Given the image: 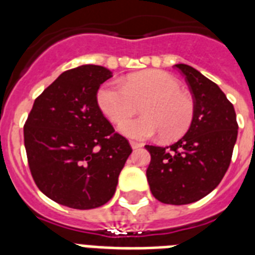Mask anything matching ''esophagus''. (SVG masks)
I'll use <instances>...</instances> for the list:
<instances>
[{
  "label": "esophagus",
  "instance_id": "1",
  "mask_svg": "<svg viewBox=\"0 0 255 255\" xmlns=\"http://www.w3.org/2000/svg\"><path fill=\"white\" fill-rule=\"evenodd\" d=\"M129 144H131L132 149H139V148L143 147V143H139V141H133V140H132V141H129Z\"/></svg>",
  "mask_w": 255,
  "mask_h": 255
}]
</instances>
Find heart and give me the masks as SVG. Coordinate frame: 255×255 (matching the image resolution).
<instances>
[{"label":"heart","mask_w":255,"mask_h":255,"mask_svg":"<svg viewBox=\"0 0 255 255\" xmlns=\"http://www.w3.org/2000/svg\"><path fill=\"white\" fill-rule=\"evenodd\" d=\"M99 108L114 123L128 119L142 106L144 117L126 121L120 132L132 139H148L160 133L176 140L188 132L194 118V99L182 90L177 78L165 71L133 74L123 85L106 83L99 88Z\"/></svg>","instance_id":"obj_1"}]
</instances>
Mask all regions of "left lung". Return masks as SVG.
Segmentation results:
<instances>
[{
    "instance_id": "1",
    "label": "left lung",
    "mask_w": 255,
    "mask_h": 255,
    "mask_svg": "<svg viewBox=\"0 0 255 255\" xmlns=\"http://www.w3.org/2000/svg\"><path fill=\"white\" fill-rule=\"evenodd\" d=\"M194 99L192 126L169 147L145 145L151 153L147 180L156 200L185 205L209 194L230 165L238 124L233 104L214 82L180 63Z\"/></svg>"
}]
</instances>
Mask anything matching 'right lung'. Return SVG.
<instances>
[{"label": "right lung", "instance_id": "obj_1", "mask_svg": "<svg viewBox=\"0 0 255 255\" xmlns=\"http://www.w3.org/2000/svg\"><path fill=\"white\" fill-rule=\"evenodd\" d=\"M112 73L85 65L62 73L38 96L25 127L30 172L42 193L73 209H94L112 198L131 155L98 104Z\"/></svg>", "mask_w": 255, "mask_h": 255}]
</instances>
